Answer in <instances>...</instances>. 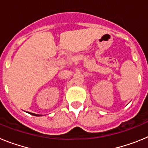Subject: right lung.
<instances>
[{
    "mask_svg": "<svg viewBox=\"0 0 148 148\" xmlns=\"http://www.w3.org/2000/svg\"><path fill=\"white\" fill-rule=\"evenodd\" d=\"M30 114H32V115H33V116H40V115H38V114H35V113H29Z\"/></svg>",
    "mask_w": 148,
    "mask_h": 148,
    "instance_id": "1",
    "label": "right lung"
}]
</instances>
